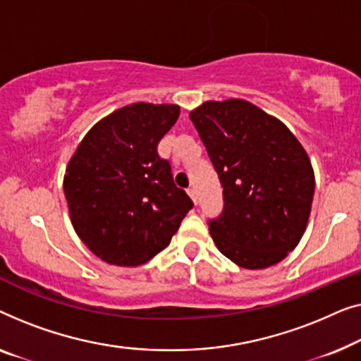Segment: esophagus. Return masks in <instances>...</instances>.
Instances as JSON below:
<instances>
[{"mask_svg":"<svg viewBox=\"0 0 361 361\" xmlns=\"http://www.w3.org/2000/svg\"><path fill=\"white\" fill-rule=\"evenodd\" d=\"M188 195H190L192 202H195V204H197V192H196L195 188H190V190H188Z\"/></svg>","mask_w":361,"mask_h":361,"instance_id":"34e87169","label":"esophagus"}]
</instances>
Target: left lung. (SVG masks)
Listing matches in <instances>:
<instances>
[{
  "label": "left lung",
  "instance_id": "obj_1",
  "mask_svg": "<svg viewBox=\"0 0 361 361\" xmlns=\"http://www.w3.org/2000/svg\"><path fill=\"white\" fill-rule=\"evenodd\" d=\"M224 188L209 233L235 265L262 270L294 250L307 227L314 170L296 135L245 99L206 101L190 113Z\"/></svg>",
  "mask_w": 361,
  "mask_h": 361
}]
</instances>
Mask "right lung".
I'll use <instances>...</instances> for the list:
<instances>
[{
    "instance_id": "add662e5",
    "label": "right lung",
    "mask_w": 361,
    "mask_h": 361,
    "mask_svg": "<svg viewBox=\"0 0 361 361\" xmlns=\"http://www.w3.org/2000/svg\"><path fill=\"white\" fill-rule=\"evenodd\" d=\"M178 104L134 103L98 121L63 176L70 221L81 242L116 267H139L169 247L192 207L157 154Z\"/></svg>"
}]
</instances>
